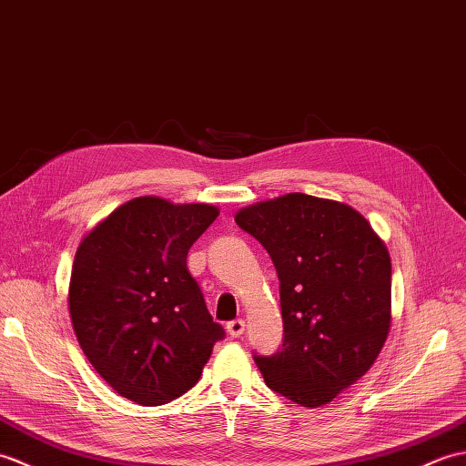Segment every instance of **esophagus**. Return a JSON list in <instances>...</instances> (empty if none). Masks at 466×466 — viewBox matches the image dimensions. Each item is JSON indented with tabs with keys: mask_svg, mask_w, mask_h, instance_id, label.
Segmentation results:
<instances>
[{
	"mask_svg": "<svg viewBox=\"0 0 466 466\" xmlns=\"http://www.w3.org/2000/svg\"><path fill=\"white\" fill-rule=\"evenodd\" d=\"M227 333L231 337H241L245 333V320L243 319H235L231 323H227Z\"/></svg>",
	"mask_w": 466,
	"mask_h": 466,
	"instance_id": "obj_1",
	"label": "esophagus"
}]
</instances>
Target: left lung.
Listing matches in <instances>:
<instances>
[{"label":"left lung","mask_w":466,"mask_h":466,"mask_svg":"<svg viewBox=\"0 0 466 466\" xmlns=\"http://www.w3.org/2000/svg\"><path fill=\"white\" fill-rule=\"evenodd\" d=\"M281 281L283 349L255 357L268 389L323 407L373 367L390 330V255L353 207L305 193L243 207Z\"/></svg>","instance_id":"8db88e82"}]
</instances>
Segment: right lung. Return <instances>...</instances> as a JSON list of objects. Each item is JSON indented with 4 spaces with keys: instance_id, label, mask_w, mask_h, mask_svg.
I'll return each mask as SVG.
<instances>
[{
    "instance_id": "add662e5",
    "label": "right lung",
    "mask_w": 466,
    "mask_h": 466,
    "mask_svg": "<svg viewBox=\"0 0 466 466\" xmlns=\"http://www.w3.org/2000/svg\"><path fill=\"white\" fill-rule=\"evenodd\" d=\"M219 209L146 195L81 239L69 279L79 347L107 385L157 407L199 380L223 327L207 311L187 253Z\"/></svg>"
}]
</instances>
